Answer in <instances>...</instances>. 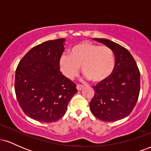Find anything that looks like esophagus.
I'll use <instances>...</instances> for the list:
<instances>
[{"mask_svg": "<svg viewBox=\"0 0 151 151\" xmlns=\"http://www.w3.org/2000/svg\"><path fill=\"white\" fill-rule=\"evenodd\" d=\"M84 88V86L83 85H81V84H77V89L78 91H80V90H81Z\"/></svg>", "mask_w": 151, "mask_h": 151, "instance_id": "obj_1", "label": "esophagus"}]
</instances>
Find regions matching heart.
Instances as JSON below:
<instances>
[{
	"label": "heart",
	"mask_w": 151,
	"mask_h": 151,
	"mask_svg": "<svg viewBox=\"0 0 151 151\" xmlns=\"http://www.w3.org/2000/svg\"><path fill=\"white\" fill-rule=\"evenodd\" d=\"M59 65L62 73L67 79H73L77 77L81 66L83 74L92 82L101 83L113 72L115 55L108 46L84 41L72 47L69 56L62 55Z\"/></svg>",
	"instance_id": "1"
}]
</instances>
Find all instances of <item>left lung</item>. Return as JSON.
Wrapping results in <instances>:
<instances>
[{"mask_svg":"<svg viewBox=\"0 0 151 151\" xmlns=\"http://www.w3.org/2000/svg\"><path fill=\"white\" fill-rule=\"evenodd\" d=\"M93 40L111 48L115 55V67L106 80L93 86L95 93L90 101V110L101 121L121 120L128 116L136 104L141 74L127 49L107 39Z\"/></svg>","mask_w":151,"mask_h":151,"instance_id":"obj_1","label":"left lung"}]
</instances>
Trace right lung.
I'll list each match as a JSON object with an SVG mask.
<instances>
[{
  "label": "right lung",
  "instance_id": "obj_1",
  "mask_svg": "<svg viewBox=\"0 0 151 151\" xmlns=\"http://www.w3.org/2000/svg\"><path fill=\"white\" fill-rule=\"evenodd\" d=\"M65 40H49L32 47L19 62L15 91L27 116L44 123L59 120L77 92L75 84L60 70Z\"/></svg>",
  "mask_w": 151,
  "mask_h": 151
}]
</instances>
